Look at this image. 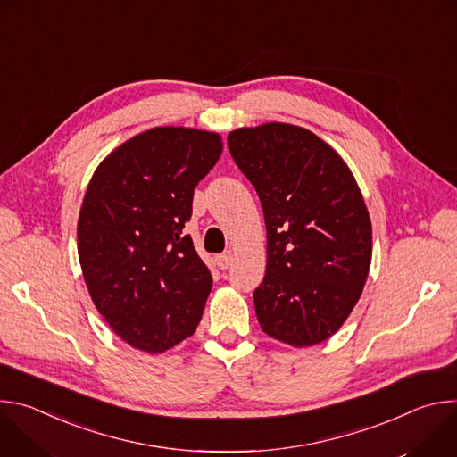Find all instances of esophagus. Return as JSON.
<instances>
[{"label":"esophagus","instance_id":"34e87169","mask_svg":"<svg viewBox=\"0 0 457 457\" xmlns=\"http://www.w3.org/2000/svg\"><path fill=\"white\" fill-rule=\"evenodd\" d=\"M215 262H217V266L220 268V270H228L229 266H231V262H233V254L228 251V253H222V254H219L217 258H215Z\"/></svg>","mask_w":457,"mask_h":457}]
</instances>
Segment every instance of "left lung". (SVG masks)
<instances>
[{
    "instance_id": "1",
    "label": "left lung",
    "mask_w": 457,
    "mask_h": 457,
    "mask_svg": "<svg viewBox=\"0 0 457 457\" xmlns=\"http://www.w3.org/2000/svg\"><path fill=\"white\" fill-rule=\"evenodd\" d=\"M235 164L254 186L268 229L254 311L266 335L293 347L331 338L363 291L372 228L344 159L305 128L266 122L229 132Z\"/></svg>"
}]
</instances>
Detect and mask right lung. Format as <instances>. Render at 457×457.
Returning <instances> with one entry per match:
<instances>
[{
  "label": "right lung",
  "instance_id": "obj_1",
  "mask_svg": "<svg viewBox=\"0 0 457 457\" xmlns=\"http://www.w3.org/2000/svg\"><path fill=\"white\" fill-rule=\"evenodd\" d=\"M220 154L215 132L157 126L115 148L90 179L79 262L92 302L128 345L157 354L197 329L213 278L182 229Z\"/></svg>",
  "mask_w": 457,
  "mask_h": 457
}]
</instances>
